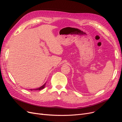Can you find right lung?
Masks as SVG:
<instances>
[{"label":"right lung","mask_w":122,"mask_h":122,"mask_svg":"<svg viewBox=\"0 0 122 122\" xmlns=\"http://www.w3.org/2000/svg\"><path fill=\"white\" fill-rule=\"evenodd\" d=\"M46 82L44 84L43 86H41V87H39V88H35V89H31V90H31V91H32V90H42V89H43V88L45 87V84H46Z\"/></svg>","instance_id":"add662e5"}]
</instances>
